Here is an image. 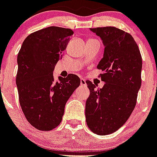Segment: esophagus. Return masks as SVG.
Returning <instances> with one entry per match:
<instances>
[{
	"label": "esophagus",
	"mask_w": 157,
	"mask_h": 157,
	"mask_svg": "<svg viewBox=\"0 0 157 157\" xmlns=\"http://www.w3.org/2000/svg\"><path fill=\"white\" fill-rule=\"evenodd\" d=\"M81 85H83V86H85L86 85V81L84 79H81Z\"/></svg>",
	"instance_id": "34e87169"
}]
</instances>
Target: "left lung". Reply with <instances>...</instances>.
<instances>
[{
  "label": "left lung",
  "mask_w": 157,
  "mask_h": 157,
  "mask_svg": "<svg viewBox=\"0 0 157 157\" xmlns=\"http://www.w3.org/2000/svg\"><path fill=\"white\" fill-rule=\"evenodd\" d=\"M105 46L104 56L98 68L103 71L105 82L97 89L86 81L90 97L86 100L85 117L88 127L97 135H109L118 131L136 107L141 86L142 57L133 37L114 26L90 28Z\"/></svg>",
  "instance_id": "left-lung-1"
}]
</instances>
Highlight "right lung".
Wrapping results in <instances>:
<instances>
[{
	"label": "right lung",
	"mask_w": 157,
	"mask_h": 157,
	"mask_svg": "<svg viewBox=\"0 0 157 157\" xmlns=\"http://www.w3.org/2000/svg\"><path fill=\"white\" fill-rule=\"evenodd\" d=\"M72 34L71 29L58 26L37 30L25 38L17 55L19 102L25 118L39 131L58 127L67 101L81 84L74 74L59 81L53 76L55 65Z\"/></svg>",
	"instance_id": "1"
}]
</instances>
